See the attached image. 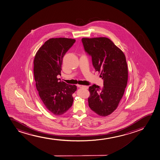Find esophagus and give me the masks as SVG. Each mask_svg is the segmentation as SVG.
Here are the masks:
<instances>
[{"instance_id":"esophagus-1","label":"esophagus","mask_w":160,"mask_h":160,"mask_svg":"<svg viewBox=\"0 0 160 160\" xmlns=\"http://www.w3.org/2000/svg\"><path fill=\"white\" fill-rule=\"evenodd\" d=\"M78 87L79 88H83L88 89V86H83V85H78Z\"/></svg>"}]
</instances>
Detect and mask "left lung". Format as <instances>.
I'll return each instance as SVG.
<instances>
[{
  "label": "left lung",
  "instance_id": "left-lung-1",
  "mask_svg": "<svg viewBox=\"0 0 160 160\" xmlns=\"http://www.w3.org/2000/svg\"><path fill=\"white\" fill-rule=\"evenodd\" d=\"M86 52L92 57V65L101 73L104 86L89 87L88 105L100 116L115 111L124 95L128 80L126 57L120 49L107 38H82Z\"/></svg>",
  "mask_w": 160,
  "mask_h": 160
}]
</instances>
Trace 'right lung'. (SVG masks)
Returning <instances> with one entry per match:
<instances>
[{
    "mask_svg": "<svg viewBox=\"0 0 160 160\" xmlns=\"http://www.w3.org/2000/svg\"><path fill=\"white\" fill-rule=\"evenodd\" d=\"M75 40L67 38H52L45 42L36 52L34 60V79L42 101L53 114L59 116L71 107L75 85L58 81L62 59Z\"/></svg>",
    "mask_w": 160,
    "mask_h": 160,
    "instance_id": "obj_1",
    "label": "right lung"
}]
</instances>
